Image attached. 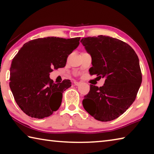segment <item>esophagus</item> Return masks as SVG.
<instances>
[{
    "label": "esophagus",
    "instance_id": "1",
    "mask_svg": "<svg viewBox=\"0 0 154 154\" xmlns=\"http://www.w3.org/2000/svg\"><path fill=\"white\" fill-rule=\"evenodd\" d=\"M73 83H74V85H79L80 84L79 82H76V81H75V82H74Z\"/></svg>",
    "mask_w": 154,
    "mask_h": 154
}]
</instances>
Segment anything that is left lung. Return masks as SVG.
Here are the masks:
<instances>
[{
  "label": "left lung",
  "instance_id": "obj_1",
  "mask_svg": "<svg viewBox=\"0 0 154 154\" xmlns=\"http://www.w3.org/2000/svg\"><path fill=\"white\" fill-rule=\"evenodd\" d=\"M81 42L92 56L90 75L106 78L100 88L90 85L83 107L98 121L113 120L136 99L142 82L139 58L128 44L108 36H89Z\"/></svg>",
  "mask_w": 154,
  "mask_h": 154
}]
</instances>
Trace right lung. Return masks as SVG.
I'll return each mask as SVG.
<instances>
[{"instance_id": "add662e5", "label": "right lung", "mask_w": 154, "mask_h": 154, "mask_svg": "<svg viewBox=\"0 0 154 154\" xmlns=\"http://www.w3.org/2000/svg\"><path fill=\"white\" fill-rule=\"evenodd\" d=\"M80 38H36L25 43L13 58L9 86L15 102L27 116L43 119L59 109L62 93L71 82L64 79L55 83L49 73L65 66Z\"/></svg>"}]
</instances>
